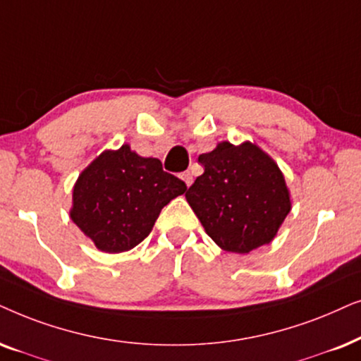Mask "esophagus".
<instances>
[{"instance_id": "obj_1", "label": "esophagus", "mask_w": 361, "mask_h": 361, "mask_svg": "<svg viewBox=\"0 0 361 361\" xmlns=\"http://www.w3.org/2000/svg\"><path fill=\"white\" fill-rule=\"evenodd\" d=\"M181 180L185 181L186 186H191V183H193V173H191V171H183V173H181Z\"/></svg>"}]
</instances>
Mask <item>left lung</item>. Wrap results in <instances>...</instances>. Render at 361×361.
Here are the masks:
<instances>
[{"label":"left lung","instance_id":"1","mask_svg":"<svg viewBox=\"0 0 361 361\" xmlns=\"http://www.w3.org/2000/svg\"><path fill=\"white\" fill-rule=\"evenodd\" d=\"M203 175L186 200L206 234L224 251L247 254L269 244L290 211V196L276 161L252 143L223 142L200 155Z\"/></svg>","mask_w":361,"mask_h":361}]
</instances>
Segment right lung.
Masks as SVG:
<instances>
[{
    "instance_id": "1",
    "label": "right lung",
    "mask_w": 361,
    "mask_h": 361,
    "mask_svg": "<svg viewBox=\"0 0 361 361\" xmlns=\"http://www.w3.org/2000/svg\"><path fill=\"white\" fill-rule=\"evenodd\" d=\"M185 181L163 171L158 158H143L123 145L104 152L80 173L71 218L105 252H123L145 239Z\"/></svg>"
}]
</instances>
